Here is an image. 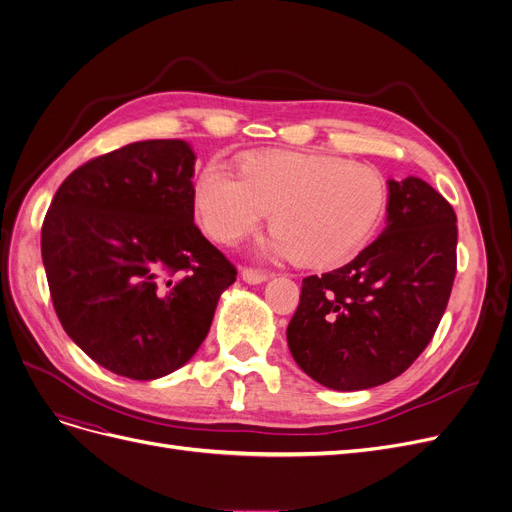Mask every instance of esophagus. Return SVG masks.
Segmentation results:
<instances>
[{"mask_svg": "<svg viewBox=\"0 0 512 512\" xmlns=\"http://www.w3.org/2000/svg\"><path fill=\"white\" fill-rule=\"evenodd\" d=\"M242 280H247L249 284H261L268 280V272L265 270H259V268H242Z\"/></svg>", "mask_w": 512, "mask_h": 512, "instance_id": "34e87169", "label": "esophagus"}]
</instances>
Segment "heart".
I'll return each instance as SVG.
<instances>
[{
    "instance_id": "1",
    "label": "heart",
    "mask_w": 512,
    "mask_h": 512,
    "mask_svg": "<svg viewBox=\"0 0 512 512\" xmlns=\"http://www.w3.org/2000/svg\"><path fill=\"white\" fill-rule=\"evenodd\" d=\"M205 232L234 244L272 211L270 251L328 268L358 253L387 209L381 173L316 152H268L242 163L240 175L207 165L194 186Z\"/></svg>"
}]
</instances>
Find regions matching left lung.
I'll use <instances>...</instances> for the list:
<instances>
[{"label":"left lung","instance_id":"left-lung-1","mask_svg":"<svg viewBox=\"0 0 512 512\" xmlns=\"http://www.w3.org/2000/svg\"><path fill=\"white\" fill-rule=\"evenodd\" d=\"M387 228L339 270L307 276L286 328L299 368L360 391L406 372L431 343L456 278V213L418 177L389 182Z\"/></svg>","mask_w":512,"mask_h":512}]
</instances>
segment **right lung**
Returning a JSON list of instances; mask_svg holds the SVG:
<instances>
[{"label":"right lung","instance_id":"right-lung-1","mask_svg":"<svg viewBox=\"0 0 512 512\" xmlns=\"http://www.w3.org/2000/svg\"><path fill=\"white\" fill-rule=\"evenodd\" d=\"M194 152L146 140L77 167L43 217L62 328L106 370L152 381L205 341L234 263L194 224Z\"/></svg>","mask_w":512,"mask_h":512}]
</instances>
